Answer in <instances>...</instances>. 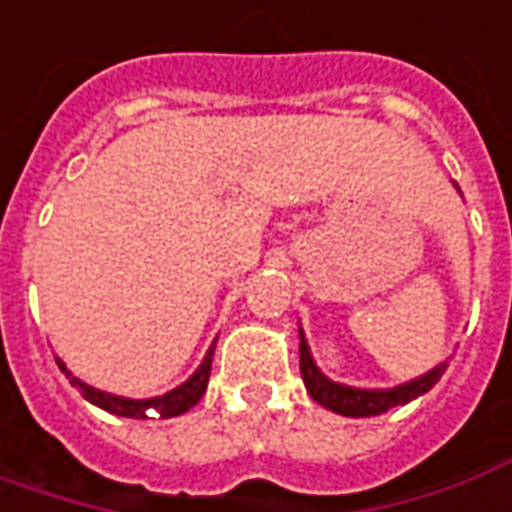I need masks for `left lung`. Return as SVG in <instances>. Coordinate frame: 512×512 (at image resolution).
<instances>
[{"label":"left lung","instance_id":"obj_1","mask_svg":"<svg viewBox=\"0 0 512 512\" xmlns=\"http://www.w3.org/2000/svg\"><path fill=\"white\" fill-rule=\"evenodd\" d=\"M460 190V187H457ZM300 373L305 387L311 392V398L316 403H322L325 409L336 412V415L344 417H373V415H384L387 409L392 406H401V403L415 401L417 395L429 392L440 375L446 373V364L434 367L431 373L420 375L415 381L403 384V387L395 389H353V387H342V384H333L330 378L316 370L314 358H311V350L305 344V333L300 330Z\"/></svg>","mask_w":512,"mask_h":512}]
</instances>
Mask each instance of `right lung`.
<instances>
[{
	"label": "right lung",
	"instance_id": "add662e5",
	"mask_svg": "<svg viewBox=\"0 0 512 512\" xmlns=\"http://www.w3.org/2000/svg\"><path fill=\"white\" fill-rule=\"evenodd\" d=\"M212 350L204 356L201 361V367H198L193 378H187L182 387H176L168 395H162V398H151V401H131V398H117V395H109V392H100L95 387H86L83 381L78 378H72V373L66 370L64 364H61V358H55L58 361V367H61V373H66L69 378V384L72 387L81 389V395L89 403H95L100 409H106L111 415H120V417H145L148 409H154L159 417H176L184 415L187 409H193L198 401H201V395L207 392V381H210V370H212Z\"/></svg>",
	"mask_w": 512,
	"mask_h": 512
}]
</instances>
